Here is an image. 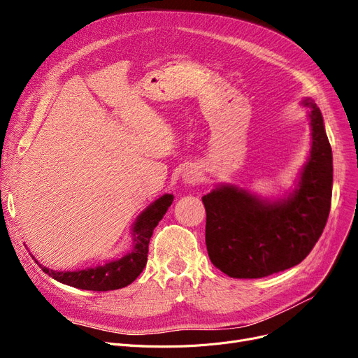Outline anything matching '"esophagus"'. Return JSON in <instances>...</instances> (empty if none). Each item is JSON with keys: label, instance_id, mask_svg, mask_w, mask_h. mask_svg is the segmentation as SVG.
<instances>
[{"label": "esophagus", "instance_id": "esophagus-1", "mask_svg": "<svg viewBox=\"0 0 358 358\" xmlns=\"http://www.w3.org/2000/svg\"><path fill=\"white\" fill-rule=\"evenodd\" d=\"M200 176H201V173H200L199 166L189 165V166H185V169L182 171V182L194 185L196 182L200 181Z\"/></svg>", "mask_w": 358, "mask_h": 358}]
</instances>
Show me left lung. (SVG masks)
I'll list each match as a JSON object with an SVG mask.
<instances>
[{
	"label": "left lung",
	"instance_id": "1",
	"mask_svg": "<svg viewBox=\"0 0 358 358\" xmlns=\"http://www.w3.org/2000/svg\"><path fill=\"white\" fill-rule=\"evenodd\" d=\"M312 149L297 189L266 203L234 185L206 194V247L213 266L234 278H261L302 262L327 224L332 150L321 110L310 100Z\"/></svg>",
	"mask_w": 358,
	"mask_h": 358
}]
</instances>
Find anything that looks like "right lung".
<instances>
[{
  "label": "right lung",
  "instance_id": "add662e5",
  "mask_svg": "<svg viewBox=\"0 0 358 358\" xmlns=\"http://www.w3.org/2000/svg\"><path fill=\"white\" fill-rule=\"evenodd\" d=\"M173 199V194H165L159 197L138 217L134 227L135 247L131 252L123 258L107 262V264L100 267L78 271H53L43 267L42 264L39 266L52 278L77 289L108 292L126 287L131 281H135L145 268L149 251V239L152 236L158 222L162 219L169 206H171Z\"/></svg>",
  "mask_w": 358,
  "mask_h": 358
}]
</instances>
